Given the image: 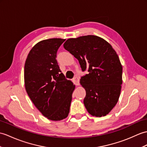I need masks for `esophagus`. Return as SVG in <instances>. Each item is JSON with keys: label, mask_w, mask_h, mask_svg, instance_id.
<instances>
[{"label": "esophagus", "mask_w": 147, "mask_h": 147, "mask_svg": "<svg viewBox=\"0 0 147 147\" xmlns=\"http://www.w3.org/2000/svg\"><path fill=\"white\" fill-rule=\"evenodd\" d=\"M73 82H74V83L75 84V85H76V86H78V85H80V80H79V78H78V77L74 78Z\"/></svg>", "instance_id": "obj_1"}]
</instances>
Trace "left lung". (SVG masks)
<instances>
[{
  "instance_id": "obj_1",
  "label": "left lung",
  "mask_w": 147,
  "mask_h": 147,
  "mask_svg": "<svg viewBox=\"0 0 147 147\" xmlns=\"http://www.w3.org/2000/svg\"><path fill=\"white\" fill-rule=\"evenodd\" d=\"M63 46L79 61L82 71L88 72L80 80L87 111L96 117L107 115L121 92L123 69L117 53L105 40L93 35L69 39Z\"/></svg>"
}]
</instances>
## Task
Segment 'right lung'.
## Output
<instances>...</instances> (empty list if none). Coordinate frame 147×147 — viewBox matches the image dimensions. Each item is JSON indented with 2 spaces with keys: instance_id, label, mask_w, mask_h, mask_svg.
<instances>
[{
  "instance_id": "right-lung-1",
  "label": "right lung",
  "mask_w": 147,
  "mask_h": 147,
  "mask_svg": "<svg viewBox=\"0 0 147 147\" xmlns=\"http://www.w3.org/2000/svg\"><path fill=\"white\" fill-rule=\"evenodd\" d=\"M65 39L43 40L34 46L24 66L26 90L32 103L49 120L59 121L69 112L75 86L61 73L57 50Z\"/></svg>"
}]
</instances>
